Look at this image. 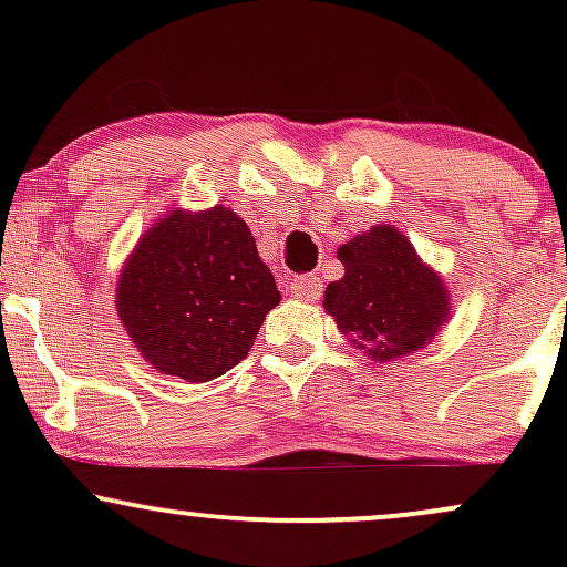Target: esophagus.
<instances>
[{"mask_svg": "<svg viewBox=\"0 0 567 567\" xmlns=\"http://www.w3.org/2000/svg\"><path fill=\"white\" fill-rule=\"evenodd\" d=\"M290 292L296 298H303V301H317L322 292V279L315 275H301L290 279Z\"/></svg>", "mask_w": 567, "mask_h": 567, "instance_id": "34e87169", "label": "esophagus"}]
</instances>
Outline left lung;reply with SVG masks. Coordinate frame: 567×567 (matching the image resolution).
<instances>
[{"instance_id":"left-lung-1","label":"left lung","mask_w":567,"mask_h":567,"mask_svg":"<svg viewBox=\"0 0 567 567\" xmlns=\"http://www.w3.org/2000/svg\"><path fill=\"white\" fill-rule=\"evenodd\" d=\"M338 261L347 275L328 285L324 309L341 333L379 362L432 341L447 315L445 285L400 231L375 226L357 234L338 247Z\"/></svg>"}]
</instances>
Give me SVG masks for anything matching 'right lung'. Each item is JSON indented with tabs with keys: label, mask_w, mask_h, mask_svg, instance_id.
Segmentation results:
<instances>
[{
	"label": "right lung",
	"mask_w": 567,
	"mask_h": 567,
	"mask_svg": "<svg viewBox=\"0 0 567 567\" xmlns=\"http://www.w3.org/2000/svg\"><path fill=\"white\" fill-rule=\"evenodd\" d=\"M277 303L256 239L226 207L162 218L143 234L116 285V309L143 357L194 383L245 360Z\"/></svg>",
	"instance_id": "right-lung-1"
}]
</instances>
